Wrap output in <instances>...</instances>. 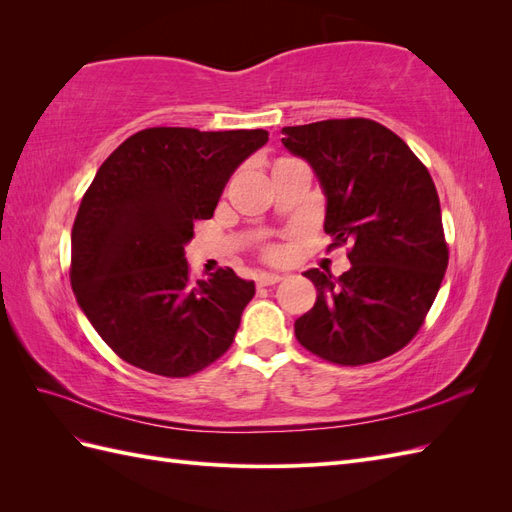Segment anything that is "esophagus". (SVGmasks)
<instances>
[{"instance_id":"esophagus-1","label":"esophagus","mask_w":512,"mask_h":512,"mask_svg":"<svg viewBox=\"0 0 512 512\" xmlns=\"http://www.w3.org/2000/svg\"><path fill=\"white\" fill-rule=\"evenodd\" d=\"M282 280H284V277H282V275H277V273H260V275L256 277L258 286H273V284L282 282Z\"/></svg>"}]
</instances>
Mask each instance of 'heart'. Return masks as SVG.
Returning a JSON list of instances; mask_svg holds the SVG:
<instances>
[{
  "mask_svg": "<svg viewBox=\"0 0 512 512\" xmlns=\"http://www.w3.org/2000/svg\"><path fill=\"white\" fill-rule=\"evenodd\" d=\"M277 256H280V252H277L275 247H273V250H269V258H277Z\"/></svg>",
  "mask_w": 512,
  "mask_h": 512,
  "instance_id": "heart-1",
  "label": "heart"
}]
</instances>
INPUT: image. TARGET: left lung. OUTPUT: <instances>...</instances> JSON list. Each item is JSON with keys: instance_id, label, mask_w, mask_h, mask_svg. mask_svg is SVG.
<instances>
[{"instance_id": "left-lung-1", "label": "left lung", "mask_w": 512, "mask_h": 512, "mask_svg": "<svg viewBox=\"0 0 512 512\" xmlns=\"http://www.w3.org/2000/svg\"><path fill=\"white\" fill-rule=\"evenodd\" d=\"M282 134L327 198L331 245H352L344 275L303 273L318 297L294 335L337 365L380 361L421 329L442 284L448 247L436 185L412 149L371 119H327Z\"/></svg>"}]
</instances>
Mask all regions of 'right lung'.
Returning a JSON list of instances; mask_svg holds the SVG:
<instances>
[{"mask_svg": "<svg viewBox=\"0 0 512 512\" xmlns=\"http://www.w3.org/2000/svg\"><path fill=\"white\" fill-rule=\"evenodd\" d=\"M267 141V130L147 128L98 168L72 226L70 282L123 361L185 378L230 348L254 282L228 267L192 282L185 245Z\"/></svg>", "mask_w": 512, "mask_h": 512, "instance_id": "1", "label": "right lung"}]
</instances>
